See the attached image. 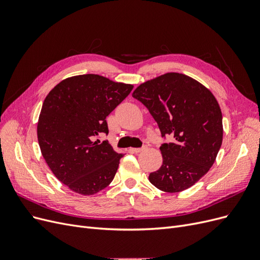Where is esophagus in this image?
<instances>
[{
  "label": "esophagus",
  "instance_id": "1",
  "mask_svg": "<svg viewBox=\"0 0 260 260\" xmlns=\"http://www.w3.org/2000/svg\"><path fill=\"white\" fill-rule=\"evenodd\" d=\"M147 148V145H143L142 147H136V148H131L130 151L133 153H140V152H143Z\"/></svg>",
  "mask_w": 260,
  "mask_h": 260
}]
</instances>
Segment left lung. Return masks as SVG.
I'll return each mask as SVG.
<instances>
[{"label":"left lung","instance_id":"1","mask_svg":"<svg viewBox=\"0 0 260 260\" xmlns=\"http://www.w3.org/2000/svg\"><path fill=\"white\" fill-rule=\"evenodd\" d=\"M132 96L151 113L161 133V167L149 182L169 193L186 190L206 175L222 143V114L205 86L182 74L169 73L139 85Z\"/></svg>","mask_w":260,"mask_h":260}]
</instances>
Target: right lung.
I'll return each mask as SVG.
<instances>
[{
	"instance_id": "add662e5",
	"label": "right lung",
	"mask_w": 260,
	"mask_h": 260,
	"mask_svg": "<svg viewBox=\"0 0 260 260\" xmlns=\"http://www.w3.org/2000/svg\"><path fill=\"white\" fill-rule=\"evenodd\" d=\"M133 85L99 75H80L59 82L45 98L38 121L42 156L61 183L93 195L112 182L121 154L108 141L106 117L127 98Z\"/></svg>"
}]
</instances>
